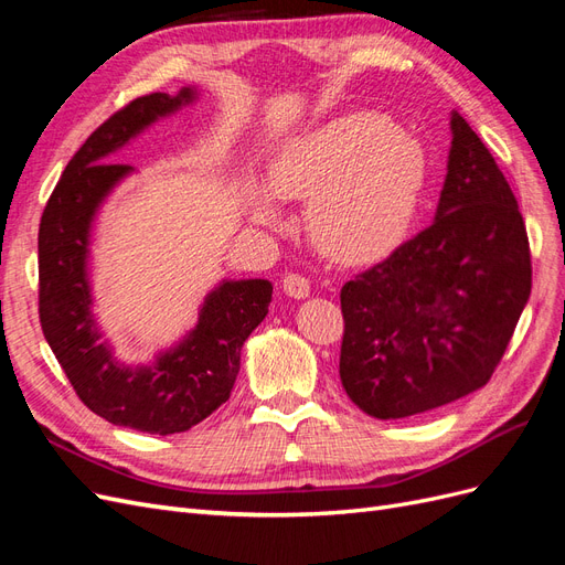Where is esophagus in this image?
Wrapping results in <instances>:
<instances>
[{"instance_id": "34e87169", "label": "esophagus", "mask_w": 565, "mask_h": 565, "mask_svg": "<svg viewBox=\"0 0 565 565\" xmlns=\"http://www.w3.org/2000/svg\"><path fill=\"white\" fill-rule=\"evenodd\" d=\"M282 289H285L287 297L306 299L311 295V282H309V278L299 276V273H287V276L282 278Z\"/></svg>"}]
</instances>
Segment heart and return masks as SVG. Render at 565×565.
I'll list each match as a JSON object with an SVG mask.
<instances>
[{
    "label": "heart",
    "mask_w": 565,
    "mask_h": 565,
    "mask_svg": "<svg viewBox=\"0 0 565 565\" xmlns=\"http://www.w3.org/2000/svg\"><path fill=\"white\" fill-rule=\"evenodd\" d=\"M424 188V152L386 117L351 113L285 141L254 188L252 216L280 218L276 198H309L306 226L320 252L344 264L380 259L413 226Z\"/></svg>",
    "instance_id": "heart-1"
}]
</instances>
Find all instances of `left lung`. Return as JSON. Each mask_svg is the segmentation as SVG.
<instances>
[{
  "label": "left lung",
  "mask_w": 565,
  "mask_h": 565,
  "mask_svg": "<svg viewBox=\"0 0 565 565\" xmlns=\"http://www.w3.org/2000/svg\"><path fill=\"white\" fill-rule=\"evenodd\" d=\"M436 218L341 287L339 377L377 419L413 417L481 388L533 285L514 193L457 110Z\"/></svg>",
  "instance_id": "8db88e82"
}]
</instances>
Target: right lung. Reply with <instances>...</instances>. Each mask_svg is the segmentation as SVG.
<instances>
[{"mask_svg": "<svg viewBox=\"0 0 565 565\" xmlns=\"http://www.w3.org/2000/svg\"><path fill=\"white\" fill-rule=\"evenodd\" d=\"M195 98V87L141 96L100 125L51 193L38 243L42 332L79 401L115 426L158 436L188 431L228 401L241 351L273 295L262 278L221 280L204 297L193 328L152 363L127 365L100 339L89 278L92 228L108 195L134 174V167L110 162V156Z\"/></svg>", "mask_w": 565, "mask_h": 565, "instance_id": "add662e5", "label": "right lung"}]
</instances>
